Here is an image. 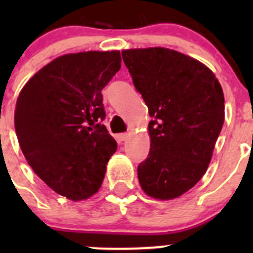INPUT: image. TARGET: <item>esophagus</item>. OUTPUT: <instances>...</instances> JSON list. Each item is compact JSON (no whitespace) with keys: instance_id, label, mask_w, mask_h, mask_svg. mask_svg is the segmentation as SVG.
I'll return each mask as SVG.
<instances>
[{"instance_id":"1","label":"esophagus","mask_w":253,"mask_h":253,"mask_svg":"<svg viewBox=\"0 0 253 253\" xmlns=\"http://www.w3.org/2000/svg\"><path fill=\"white\" fill-rule=\"evenodd\" d=\"M118 138H119L120 140H125V139H126V138H128V134H126V133H122V134H119V135H118Z\"/></svg>"}]
</instances>
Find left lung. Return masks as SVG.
<instances>
[{"mask_svg": "<svg viewBox=\"0 0 253 253\" xmlns=\"http://www.w3.org/2000/svg\"><path fill=\"white\" fill-rule=\"evenodd\" d=\"M123 60L148 106L151 149L139 184L160 200L178 198L204 176L224 123V95L199 60L166 48L129 49Z\"/></svg>", "mask_w": 253, "mask_h": 253, "instance_id": "obj_1", "label": "left lung"}]
</instances>
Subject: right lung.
Returning <instances> with one entry per match:
<instances>
[{
  "label": "right lung",
  "instance_id": "obj_1",
  "mask_svg": "<svg viewBox=\"0 0 253 253\" xmlns=\"http://www.w3.org/2000/svg\"><path fill=\"white\" fill-rule=\"evenodd\" d=\"M120 63L118 50L62 55L35 73L17 99L15 129L26 161L73 202L97 193L118 148L101 123V91Z\"/></svg>",
  "mask_w": 253,
  "mask_h": 253
}]
</instances>
